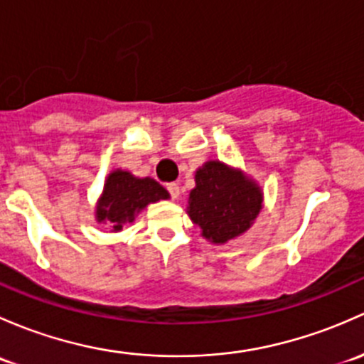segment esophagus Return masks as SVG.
I'll return each instance as SVG.
<instances>
[{
	"mask_svg": "<svg viewBox=\"0 0 364 364\" xmlns=\"http://www.w3.org/2000/svg\"><path fill=\"white\" fill-rule=\"evenodd\" d=\"M166 189H168V193H170L171 200H177V198L181 196V187H178V183H175V182L168 183Z\"/></svg>",
	"mask_w": 364,
	"mask_h": 364,
	"instance_id": "obj_1",
	"label": "esophagus"
}]
</instances>
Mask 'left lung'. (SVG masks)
I'll use <instances>...</instances> for the list:
<instances>
[{
  "label": "left lung",
  "mask_w": 364,
  "mask_h": 364,
  "mask_svg": "<svg viewBox=\"0 0 364 364\" xmlns=\"http://www.w3.org/2000/svg\"><path fill=\"white\" fill-rule=\"evenodd\" d=\"M259 187L242 171L210 161L196 171L189 196V217L213 243H226L247 231L261 210Z\"/></svg>",
  "instance_id": "8db88e82"
}]
</instances>
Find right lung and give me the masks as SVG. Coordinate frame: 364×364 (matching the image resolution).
<instances>
[{"instance_id": "right-lung-1", "label": "right lung", "mask_w": 364, "mask_h": 364, "mask_svg": "<svg viewBox=\"0 0 364 364\" xmlns=\"http://www.w3.org/2000/svg\"><path fill=\"white\" fill-rule=\"evenodd\" d=\"M168 196V191L154 178H136L127 171L115 170L108 175L96 215L100 223H107L114 231H121L141 208L166 200Z\"/></svg>"}]
</instances>
